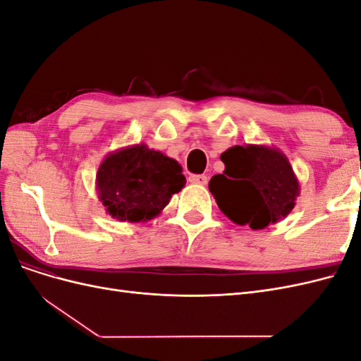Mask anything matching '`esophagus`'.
I'll list each match as a JSON object with an SVG mask.
<instances>
[{
    "label": "esophagus",
    "instance_id": "34e87169",
    "mask_svg": "<svg viewBox=\"0 0 361 361\" xmlns=\"http://www.w3.org/2000/svg\"><path fill=\"white\" fill-rule=\"evenodd\" d=\"M190 182L195 183V185H206L207 178L204 176V174H192V176H190Z\"/></svg>",
    "mask_w": 361,
    "mask_h": 361
}]
</instances>
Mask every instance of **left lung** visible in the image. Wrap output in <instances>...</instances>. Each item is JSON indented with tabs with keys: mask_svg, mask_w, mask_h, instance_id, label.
I'll return each mask as SVG.
<instances>
[{
	"mask_svg": "<svg viewBox=\"0 0 361 361\" xmlns=\"http://www.w3.org/2000/svg\"><path fill=\"white\" fill-rule=\"evenodd\" d=\"M223 174L209 191L220 211L238 226L262 231L288 216L300 195V182L288 157L274 146L244 145L221 154Z\"/></svg>",
	"mask_w": 361,
	"mask_h": 361,
	"instance_id": "8db88e82",
	"label": "left lung"
}]
</instances>
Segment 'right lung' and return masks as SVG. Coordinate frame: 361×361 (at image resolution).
Segmentation results:
<instances>
[{
  "instance_id": "add662e5",
  "label": "right lung",
  "mask_w": 361,
  "mask_h": 361,
  "mask_svg": "<svg viewBox=\"0 0 361 361\" xmlns=\"http://www.w3.org/2000/svg\"><path fill=\"white\" fill-rule=\"evenodd\" d=\"M185 183L180 164L145 143L108 154L96 174V191L106 214L128 223L158 216Z\"/></svg>"
}]
</instances>
